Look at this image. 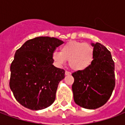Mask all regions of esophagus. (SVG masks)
Segmentation results:
<instances>
[{"label": "esophagus", "instance_id": "obj_1", "mask_svg": "<svg viewBox=\"0 0 125 125\" xmlns=\"http://www.w3.org/2000/svg\"><path fill=\"white\" fill-rule=\"evenodd\" d=\"M65 76H68V75H71V74H72V73H71V72H68V71H65Z\"/></svg>", "mask_w": 125, "mask_h": 125}]
</instances>
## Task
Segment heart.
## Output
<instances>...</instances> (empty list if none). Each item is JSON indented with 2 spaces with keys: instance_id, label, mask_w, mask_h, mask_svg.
<instances>
[{
  "instance_id": "heart-1",
  "label": "heart",
  "mask_w": 125,
  "mask_h": 125,
  "mask_svg": "<svg viewBox=\"0 0 125 125\" xmlns=\"http://www.w3.org/2000/svg\"><path fill=\"white\" fill-rule=\"evenodd\" d=\"M52 58L56 64L62 65L68 61L72 70L84 71L92 65L94 59V47L84 42L70 41L61 47L60 52H53Z\"/></svg>"
}]
</instances>
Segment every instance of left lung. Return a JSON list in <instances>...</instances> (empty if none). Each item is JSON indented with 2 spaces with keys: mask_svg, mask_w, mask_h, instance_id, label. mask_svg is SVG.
<instances>
[{
  "mask_svg": "<svg viewBox=\"0 0 125 125\" xmlns=\"http://www.w3.org/2000/svg\"><path fill=\"white\" fill-rule=\"evenodd\" d=\"M91 45L94 49L93 63L86 70L72 73V88L76 104L96 109L106 103L115 88V62L106 47L99 43Z\"/></svg>",
  "mask_w": 125,
  "mask_h": 125,
  "instance_id": "left-lung-1",
  "label": "left lung"
}]
</instances>
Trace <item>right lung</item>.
I'll return each instance as SVG.
<instances>
[{"label": "right lung", "instance_id": "add662e5", "mask_svg": "<svg viewBox=\"0 0 125 125\" xmlns=\"http://www.w3.org/2000/svg\"><path fill=\"white\" fill-rule=\"evenodd\" d=\"M62 43L55 37H38L27 41L16 51L10 65L9 85L22 106L38 110L53 103L65 71L53 65L52 55Z\"/></svg>", "mask_w": 125, "mask_h": 125}]
</instances>
